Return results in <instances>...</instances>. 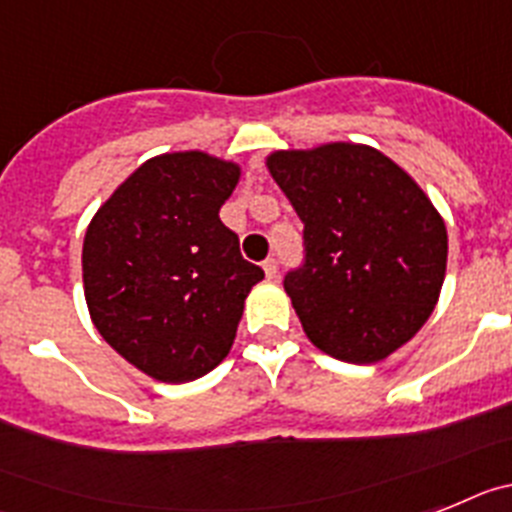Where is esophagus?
Wrapping results in <instances>:
<instances>
[{"mask_svg": "<svg viewBox=\"0 0 512 512\" xmlns=\"http://www.w3.org/2000/svg\"><path fill=\"white\" fill-rule=\"evenodd\" d=\"M262 270H265V275H268L270 281H275V278H278V262H275L273 257H268V260L262 262Z\"/></svg>", "mask_w": 512, "mask_h": 512, "instance_id": "esophagus-1", "label": "esophagus"}]
</instances>
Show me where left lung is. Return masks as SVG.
I'll return each mask as SVG.
<instances>
[{"instance_id": "left-lung-1", "label": "left lung", "mask_w": 512, "mask_h": 512, "mask_svg": "<svg viewBox=\"0 0 512 512\" xmlns=\"http://www.w3.org/2000/svg\"><path fill=\"white\" fill-rule=\"evenodd\" d=\"M265 164L304 221V265L283 288L306 337L337 361L389 358L441 296V213L397 162L366 144L273 151Z\"/></svg>"}]
</instances>
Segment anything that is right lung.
Returning <instances> with one entry per match:
<instances>
[{
  "label": "right lung",
  "mask_w": 512,
  "mask_h": 512,
  "mask_svg": "<svg viewBox=\"0 0 512 512\" xmlns=\"http://www.w3.org/2000/svg\"><path fill=\"white\" fill-rule=\"evenodd\" d=\"M239 175L237 162L206 151L159 154L87 226L82 278L92 322L151 379L185 384L219 366L247 293L265 278L219 219Z\"/></svg>",
  "instance_id": "add662e5"
}]
</instances>
